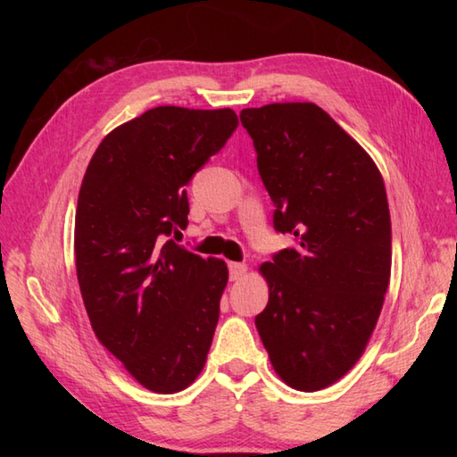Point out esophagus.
<instances>
[{"mask_svg":"<svg viewBox=\"0 0 457 457\" xmlns=\"http://www.w3.org/2000/svg\"><path fill=\"white\" fill-rule=\"evenodd\" d=\"M247 273L245 263H229V278L231 280H241Z\"/></svg>","mask_w":457,"mask_h":457,"instance_id":"esophagus-1","label":"esophagus"}]
</instances>
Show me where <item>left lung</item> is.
Here are the masks:
<instances>
[{"instance_id": "8db88e82", "label": "left lung", "mask_w": 457, "mask_h": 457, "mask_svg": "<svg viewBox=\"0 0 457 457\" xmlns=\"http://www.w3.org/2000/svg\"><path fill=\"white\" fill-rule=\"evenodd\" d=\"M253 139L275 229L296 245L259 267L255 318L270 365L296 391L339 381L371 339L391 278V213L375 161L312 102L239 113Z\"/></svg>"}]
</instances>
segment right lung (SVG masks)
<instances>
[{
    "mask_svg": "<svg viewBox=\"0 0 457 457\" xmlns=\"http://www.w3.org/2000/svg\"><path fill=\"white\" fill-rule=\"evenodd\" d=\"M236 128L229 108L159 105L105 135L84 174L74 259L86 312L153 393L196 381L216 332L228 265L167 237L188 223L184 187Z\"/></svg>",
    "mask_w": 457,
    "mask_h": 457,
    "instance_id": "1",
    "label": "right lung"
}]
</instances>
